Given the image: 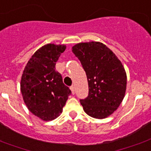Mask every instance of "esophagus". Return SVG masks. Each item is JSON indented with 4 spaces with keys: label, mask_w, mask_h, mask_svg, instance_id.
Instances as JSON below:
<instances>
[{
    "label": "esophagus",
    "mask_w": 151,
    "mask_h": 151,
    "mask_svg": "<svg viewBox=\"0 0 151 151\" xmlns=\"http://www.w3.org/2000/svg\"><path fill=\"white\" fill-rule=\"evenodd\" d=\"M70 90H71V92H72V93L73 94H74V93H75V87H74V86H70Z\"/></svg>",
    "instance_id": "obj_1"
}]
</instances>
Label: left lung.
Returning a JSON list of instances; mask_svg holds the SVG:
<instances>
[{"instance_id": "left-lung-1", "label": "left lung", "mask_w": 151, "mask_h": 151, "mask_svg": "<svg viewBox=\"0 0 151 151\" xmlns=\"http://www.w3.org/2000/svg\"><path fill=\"white\" fill-rule=\"evenodd\" d=\"M72 49L88 79V96L80 100L84 111L93 118H106L116 110L125 95L127 75L124 66L101 42H81Z\"/></svg>"}]
</instances>
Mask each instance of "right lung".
<instances>
[{
	"label": "right lung",
	"mask_w": 151,
	"mask_h": 151,
	"mask_svg": "<svg viewBox=\"0 0 151 151\" xmlns=\"http://www.w3.org/2000/svg\"><path fill=\"white\" fill-rule=\"evenodd\" d=\"M65 50V45H45L32 55L22 74L20 90L25 104L32 114L45 121L63 112L71 94L61 73L55 70L58 59Z\"/></svg>",
	"instance_id": "obj_1"
}]
</instances>
